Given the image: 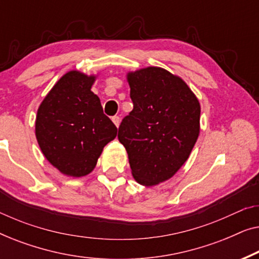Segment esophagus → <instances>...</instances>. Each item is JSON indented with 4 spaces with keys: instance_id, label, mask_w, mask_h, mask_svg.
<instances>
[{
    "instance_id": "obj_1",
    "label": "esophagus",
    "mask_w": 259,
    "mask_h": 259,
    "mask_svg": "<svg viewBox=\"0 0 259 259\" xmlns=\"http://www.w3.org/2000/svg\"><path fill=\"white\" fill-rule=\"evenodd\" d=\"M112 121L114 122V125H115L116 127H119V125H120V118H119L118 115L112 116Z\"/></svg>"
}]
</instances>
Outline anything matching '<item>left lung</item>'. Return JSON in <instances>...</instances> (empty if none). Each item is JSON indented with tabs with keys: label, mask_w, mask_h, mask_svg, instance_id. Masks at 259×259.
Returning a JSON list of instances; mask_svg holds the SVG:
<instances>
[{
	"label": "left lung",
	"mask_w": 259,
	"mask_h": 259,
	"mask_svg": "<svg viewBox=\"0 0 259 259\" xmlns=\"http://www.w3.org/2000/svg\"><path fill=\"white\" fill-rule=\"evenodd\" d=\"M133 109L118 139L128 153L134 179L153 186L176 175L199 136L200 105L189 86L159 67L127 75Z\"/></svg>",
	"instance_id": "obj_1"
}]
</instances>
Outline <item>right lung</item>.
I'll return each instance as SVG.
<instances>
[{"label": "right lung", "instance_id": "add662e5", "mask_svg": "<svg viewBox=\"0 0 259 259\" xmlns=\"http://www.w3.org/2000/svg\"><path fill=\"white\" fill-rule=\"evenodd\" d=\"M93 82L94 76L68 72L38 107L37 143L47 160L63 175L82 177L93 171L102 148L118 132L91 91Z\"/></svg>", "mask_w": 259, "mask_h": 259}]
</instances>
